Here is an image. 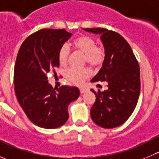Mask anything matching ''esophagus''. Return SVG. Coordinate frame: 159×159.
<instances>
[{
	"instance_id": "1",
	"label": "esophagus",
	"mask_w": 159,
	"mask_h": 159,
	"mask_svg": "<svg viewBox=\"0 0 159 159\" xmlns=\"http://www.w3.org/2000/svg\"><path fill=\"white\" fill-rule=\"evenodd\" d=\"M86 91H87V89H84V88H80V92H81V94H84V93H85Z\"/></svg>"
}]
</instances>
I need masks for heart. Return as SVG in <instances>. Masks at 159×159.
Segmentation results:
<instances>
[{
	"mask_svg": "<svg viewBox=\"0 0 159 159\" xmlns=\"http://www.w3.org/2000/svg\"><path fill=\"white\" fill-rule=\"evenodd\" d=\"M73 46L77 51L84 54V60L91 67H99L105 60V50L96 46L94 39L89 36H81L73 41ZM69 54V48L67 45H62L57 52V59L61 65H65ZM90 71L88 68H70L65 72V77L70 82L81 84L89 78Z\"/></svg>",
	"mask_w": 159,
	"mask_h": 159,
	"instance_id": "heart-1",
	"label": "heart"
}]
</instances>
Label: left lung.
I'll list each match as a JSON object with an SVG mask.
<instances>
[{"label":"left lung","mask_w":159,"mask_h":159,"mask_svg":"<svg viewBox=\"0 0 159 159\" xmlns=\"http://www.w3.org/2000/svg\"><path fill=\"white\" fill-rule=\"evenodd\" d=\"M100 34L105 57L91 82H108V89L95 94L91 117L97 125L113 129L125 122L134 111L140 94V68L131 46L119 34L105 28H83Z\"/></svg>","instance_id":"8db88e82"}]
</instances>
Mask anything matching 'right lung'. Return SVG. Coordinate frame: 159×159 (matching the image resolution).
<instances>
[{
    "label": "right lung",
    "mask_w": 159,
    "mask_h": 159,
    "mask_svg": "<svg viewBox=\"0 0 159 159\" xmlns=\"http://www.w3.org/2000/svg\"><path fill=\"white\" fill-rule=\"evenodd\" d=\"M65 29H41L25 39L14 66L16 97L22 109L35 125L53 129L68 119V107L80 95L78 88L53 89L47 74L58 68L57 52L71 37Z\"/></svg>",
    "instance_id": "right-lung-1"
}]
</instances>
